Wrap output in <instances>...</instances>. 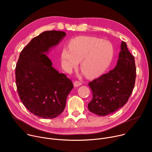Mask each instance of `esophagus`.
Masks as SVG:
<instances>
[{
	"label": "esophagus",
	"instance_id": "1",
	"mask_svg": "<svg viewBox=\"0 0 152 152\" xmlns=\"http://www.w3.org/2000/svg\"><path fill=\"white\" fill-rule=\"evenodd\" d=\"M73 85H74V86H75V87H77V86H80V85H82V82H80V81L76 80L75 82H74Z\"/></svg>",
	"mask_w": 152,
	"mask_h": 152
}]
</instances>
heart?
Masks as SVG:
<instances>
[{
    "instance_id": "1",
    "label": "heart",
    "mask_w": 152,
    "mask_h": 152,
    "mask_svg": "<svg viewBox=\"0 0 152 152\" xmlns=\"http://www.w3.org/2000/svg\"><path fill=\"white\" fill-rule=\"evenodd\" d=\"M69 48L61 52V62L67 71L80 67L86 76L94 79L102 75L113 61L114 49L108 41L91 36H79L72 39Z\"/></svg>"
}]
</instances>
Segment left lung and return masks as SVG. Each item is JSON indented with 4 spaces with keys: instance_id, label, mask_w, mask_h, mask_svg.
Instances as JSON below:
<instances>
[{
    "instance_id": "1",
    "label": "left lung",
    "mask_w": 152,
    "mask_h": 152,
    "mask_svg": "<svg viewBox=\"0 0 152 152\" xmlns=\"http://www.w3.org/2000/svg\"><path fill=\"white\" fill-rule=\"evenodd\" d=\"M135 78L134 56L122 41L115 67L88 83L93 93L92 100L88 104L89 111L99 116L116 112L131 96Z\"/></svg>"
}]
</instances>
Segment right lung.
<instances>
[{"instance_id":"obj_1","label":"right lung","mask_w":152,"mask_h":152,"mask_svg":"<svg viewBox=\"0 0 152 152\" xmlns=\"http://www.w3.org/2000/svg\"><path fill=\"white\" fill-rule=\"evenodd\" d=\"M66 35L56 31L40 34L21 52L17 63L15 82L20 98L31 113L42 118L61 114L73 88L72 80L55 70L46 55Z\"/></svg>"}]
</instances>
